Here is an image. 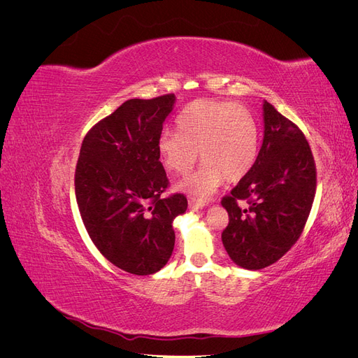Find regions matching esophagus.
<instances>
[{
	"label": "esophagus",
	"mask_w": 358,
	"mask_h": 358,
	"mask_svg": "<svg viewBox=\"0 0 358 358\" xmlns=\"http://www.w3.org/2000/svg\"><path fill=\"white\" fill-rule=\"evenodd\" d=\"M204 203H201V201H199V200H196V199H189L188 200V208H189V210H200V209H203L204 208Z\"/></svg>",
	"instance_id": "esophagus-1"
}]
</instances>
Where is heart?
<instances>
[{"instance_id":"obj_1","label":"heart","mask_w":358,"mask_h":358,"mask_svg":"<svg viewBox=\"0 0 358 358\" xmlns=\"http://www.w3.org/2000/svg\"><path fill=\"white\" fill-rule=\"evenodd\" d=\"M178 133L164 131L158 152L175 175H187L200 159L203 166L178 188L208 197L225 179L237 182L248 175L258 155V128L243 106L230 101L197 100L178 117Z\"/></svg>"}]
</instances>
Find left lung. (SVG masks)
<instances>
[{
    "instance_id": "8db88e82",
    "label": "left lung",
    "mask_w": 358,
    "mask_h": 358,
    "mask_svg": "<svg viewBox=\"0 0 358 358\" xmlns=\"http://www.w3.org/2000/svg\"><path fill=\"white\" fill-rule=\"evenodd\" d=\"M263 122V145L252 169L222 199L230 218L222 245L246 270L273 264L296 243L317 188L315 162L299 127L266 100Z\"/></svg>"
}]
</instances>
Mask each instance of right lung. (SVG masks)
Wrapping results in <instances>:
<instances>
[{
	"mask_svg": "<svg viewBox=\"0 0 358 358\" xmlns=\"http://www.w3.org/2000/svg\"><path fill=\"white\" fill-rule=\"evenodd\" d=\"M175 103V94L125 101L85 136L76 166L86 231L112 264L133 275H152L167 264L173 221L188 208L182 194L161 199L169 180L158 138Z\"/></svg>",
	"mask_w": 358,
	"mask_h": 358,
	"instance_id": "1",
	"label": "right lung"
}]
</instances>
